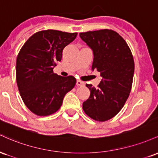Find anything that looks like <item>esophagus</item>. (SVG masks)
I'll return each instance as SVG.
<instances>
[{
    "label": "esophagus",
    "instance_id": "esophagus-1",
    "mask_svg": "<svg viewBox=\"0 0 158 158\" xmlns=\"http://www.w3.org/2000/svg\"><path fill=\"white\" fill-rule=\"evenodd\" d=\"M77 85H78V86H84L85 82H84V81H81L80 80H77Z\"/></svg>",
    "mask_w": 158,
    "mask_h": 158
}]
</instances>
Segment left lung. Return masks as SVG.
I'll return each instance as SVG.
<instances>
[{
	"mask_svg": "<svg viewBox=\"0 0 158 158\" xmlns=\"http://www.w3.org/2000/svg\"><path fill=\"white\" fill-rule=\"evenodd\" d=\"M93 52L91 70L100 72L97 88L86 85L90 97L82 104L85 113L104 122L117 115L126 103L133 81L135 62L124 39L117 32L101 30L79 33Z\"/></svg>",
	"mask_w": 158,
	"mask_h": 158,
	"instance_id": "1",
	"label": "left lung"
}]
</instances>
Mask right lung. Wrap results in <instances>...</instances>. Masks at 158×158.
<instances>
[{
  "label": "right lung",
  "mask_w": 158,
  "mask_h": 158,
  "mask_svg": "<svg viewBox=\"0 0 158 158\" xmlns=\"http://www.w3.org/2000/svg\"><path fill=\"white\" fill-rule=\"evenodd\" d=\"M77 33L48 30L32 35L20 50L16 61V81L26 106L38 116H48L60 108L65 94L75 86L72 76L64 77L52 69L62 51Z\"/></svg>",
  "instance_id": "obj_1"
}]
</instances>
